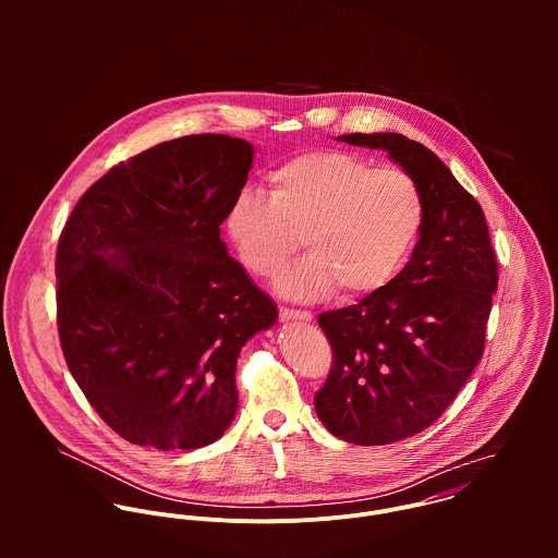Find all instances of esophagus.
Returning a JSON list of instances; mask_svg holds the SVG:
<instances>
[{
  "label": "esophagus",
  "mask_w": 558,
  "mask_h": 558,
  "mask_svg": "<svg viewBox=\"0 0 558 558\" xmlns=\"http://www.w3.org/2000/svg\"><path fill=\"white\" fill-rule=\"evenodd\" d=\"M279 318L283 322L288 319H303V322H312L314 314L312 312H303V310H290V307H281L279 310Z\"/></svg>",
  "instance_id": "1"
}]
</instances>
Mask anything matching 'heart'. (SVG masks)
Instances as JSON below:
<instances>
[{
    "mask_svg": "<svg viewBox=\"0 0 558 558\" xmlns=\"http://www.w3.org/2000/svg\"><path fill=\"white\" fill-rule=\"evenodd\" d=\"M270 180L272 193L240 189L226 226L242 266L259 277L272 275L305 234L310 255L275 279L283 296L310 301L335 288L343 299L376 294L423 232V191L405 169L316 150L283 162Z\"/></svg>",
    "mask_w": 558,
    "mask_h": 558,
    "instance_id": "heart-1",
    "label": "heart"
}]
</instances>
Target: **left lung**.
Here are the masks:
<instances>
[{
    "mask_svg": "<svg viewBox=\"0 0 558 558\" xmlns=\"http://www.w3.org/2000/svg\"><path fill=\"white\" fill-rule=\"evenodd\" d=\"M337 140L385 150L425 199L423 232L398 277L318 318L332 348L316 393L322 425L345 442L391 445L429 427L475 372L498 264L477 199L432 150L399 133Z\"/></svg>",
    "mask_w": 558,
    "mask_h": 558,
    "instance_id": "left-lung-1",
    "label": "left lung"
}]
</instances>
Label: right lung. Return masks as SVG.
I'll return each mask as SVG.
<instances>
[{"label":"right lung","mask_w":558,"mask_h":558,"mask_svg":"<svg viewBox=\"0 0 558 558\" xmlns=\"http://www.w3.org/2000/svg\"><path fill=\"white\" fill-rule=\"evenodd\" d=\"M251 165L239 137L165 142L111 167L62 230V352L98 416L133 445L219 440L239 408L240 348L277 322L219 230Z\"/></svg>","instance_id":"obj_1"}]
</instances>
